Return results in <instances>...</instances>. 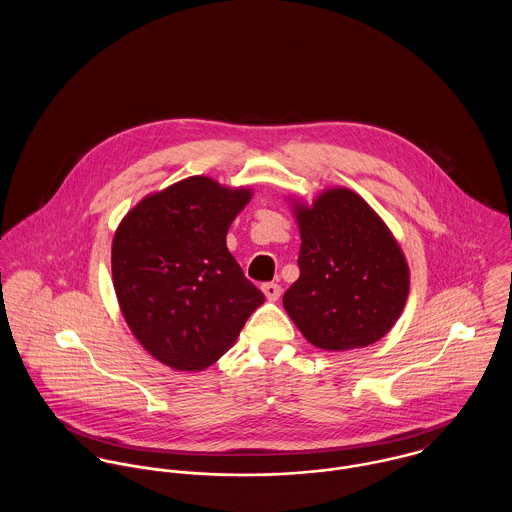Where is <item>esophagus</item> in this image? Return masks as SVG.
Masks as SVG:
<instances>
[{
    "label": "esophagus",
    "mask_w": 512,
    "mask_h": 512,
    "mask_svg": "<svg viewBox=\"0 0 512 512\" xmlns=\"http://www.w3.org/2000/svg\"><path fill=\"white\" fill-rule=\"evenodd\" d=\"M262 292L266 295V299L276 301V299L280 297V293H282V288H280L278 284H274V282H268V284H264V286H262Z\"/></svg>",
    "instance_id": "1"
}]
</instances>
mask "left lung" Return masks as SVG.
Returning a JSON list of instances; mask_svg holds the SVG:
<instances>
[{
    "label": "left lung",
    "mask_w": 512,
    "mask_h": 512,
    "mask_svg": "<svg viewBox=\"0 0 512 512\" xmlns=\"http://www.w3.org/2000/svg\"><path fill=\"white\" fill-rule=\"evenodd\" d=\"M299 278L284 307L303 337L325 351L361 349L398 321L410 290L404 252L384 220L345 187L313 205L293 201Z\"/></svg>",
    "instance_id": "8db88e82"
}]
</instances>
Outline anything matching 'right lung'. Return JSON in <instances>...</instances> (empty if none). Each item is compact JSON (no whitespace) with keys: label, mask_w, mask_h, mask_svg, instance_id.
Listing matches in <instances>:
<instances>
[{"label":"right lung","mask_w":512,"mask_h":512,"mask_svg":"<svg viewBox=\"0 0 512 512\" xmlns=\"http://www.w3.org/2000/svg\"><path fill=\"white\" fill-rule=\"evenodd\" d=\"M248 187L205 175L147 195L120 222L112 280L134 337L173 370H203L234 345L264 293L244 278L226 232Z\"/></svg>","instance_id":"add662e5"}]
</instances>
